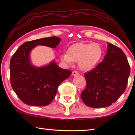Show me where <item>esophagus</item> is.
Listing matches in <instances>:
<instances>
[{"mask_svg":"<svg viewBox=\"0 0 135 135\" xmlns=\"http://www.w3.org/2000/svg\"><path fill=\"white\" fill-rule=\"evenodd\" d=\"M79 73L77 71H73L72 72V75L73 76H77V75H79Z\"/></svg>","mask_w":135,"mask_h":135,"instance_id":"1","label":"esophagus"}]
</instances>
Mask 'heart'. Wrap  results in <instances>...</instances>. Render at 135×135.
Returning <instances> with one entry per match:
<instances>
[{
    "label": "heart",
    "instance_id": "1",
    "mask_svg": "<svg viewBox=\"0 0 135 135\" xmlns=\"http://www.w3.org/2000/svg\"><path fill=\"white\" fill-rule=\"evenodd\" d=\"M102 49L98 43H77L73 45L61 58L68 64L78 62L80 69L88 71L93 69L101 59Z\"/></svg>",
    "mask_w": 135,
    "mask_h": 135
}]
</instances>
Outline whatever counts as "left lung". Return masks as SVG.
Here are the masks:
<instances>
[{"label": "left lung", "instance_id": "left-lung-1", "mask_svg": "<svg viewBox=\"0 0 135 135\" xmlns=\"http://www.w3.org/2000/svg\"><path fill=\"white\" fill-rule=\"evenodd\" d=\"M131 68L122 49L108 43L104 60L85 73L86 87L81 99L92 108H104L113 104L126 89Z\"/></svg>", "mask_w": 135, "mask_h": 135}]
</instances>
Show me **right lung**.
I'll use <instances>...</instances> for the list:
<instances>
[{
    "label": "right lung",
    "mask_w": 135,
    "mask_h": 135,
    "mask_svg": "<svg viewBox=\"0 0 135 135\" xmlns=\"http://www.w3.org/2000/svg\"><path fill=\"white\" fill-rule=\"evenodd\" d=\"M60 41V38L55 36L29 41L13 54L10 61L11 84L24 104L37 107L51 104L59 84L71 74V71L59 67L54 61L39 68L30 62V53L36 46L55 48Z\"/></svg>",
    "instance_id": "right-lung-1"
}]
</instances>
